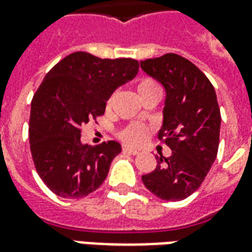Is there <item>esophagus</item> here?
Listing matches in <instances>:
<instances>
[{
  "mask_svg": "<svg viewBox=\"0 0 252 252\" xmlns=\"http://www.w3.org/2000/svg\"><path fill=\"white\" fill-rule=\"evenodd\" d=\"M123 151L126 154H131V155H137V154H139V151H137V150H135V148H131V147H123Z\"/></svg>",
  "mask_w": 252,
  "mask_h": 252,
  "instance_id": "34e87169",
  "label": "esophagus"
}]
</instances>
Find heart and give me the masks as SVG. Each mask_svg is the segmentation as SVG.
Returning a JSON list of instances; mask_svg holds the SVG:
<instances>
[{
    "mask_svg": "<svg viewBox=\"0 0 252 252\" xmlns=\"http://www.w3.org/2000/svg\"><path fill=\"white\" fill-rule=\"evenodd\" d=\"M154 89H159V86L157 85L155 81L150 79V78H143L136 85V92L139 94V97H142L143 94L148 93V92H151ZM112 102H113V94H110L109 97H108L106 106H110ZM120 136L123 139V142L126 143V144L137 146L147 136V128L142 126V124H132V126H126V129L121 132Z\"/></svg>",
    "mask_w": 252,
    "mask_h": 252,
    "instance_id": "b5f03b06",
    "label": "heart"
}]
</instances>
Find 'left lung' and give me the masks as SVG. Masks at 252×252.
<instances>
[{"mask_svg":"<svg viewBox=\"0 0 252 252\" xmlns=\"http://www.w3.org/2000/svg\"><path fill=\"white\" fill-rule=\"evenodd\" d=\"M142 70L164 89L163 121L159 139L171 148L159 157L144 186L164 201H181L205 180L217 157L221 116L216 92L198 67L177 54L140 62Z\"/></svg>","mask_w":252,"mask_h":252,"instance_id":"1","label":"left lung"}]
</instances>
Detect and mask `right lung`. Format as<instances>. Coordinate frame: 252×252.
<instances>
[{
  "instance_id": "obj_1",
  "label": "right lung",
  "mask_w": 252,
  "mask_h": 252,
  "mask_svg": "<svg viewBox=\"0 0 252 252\" xmlns=\"http://www.w3.org/2000/svg\"><path fill=\"white\" fill-rule=\"evenodd\" d=\"M137 71L135 59L79 51L47 72L31 104L30 144L37 174L57 195L82 198L102 185L121 144H83L81 128L104 115L108 97Z\"/></svg>"
}]
</instances>
